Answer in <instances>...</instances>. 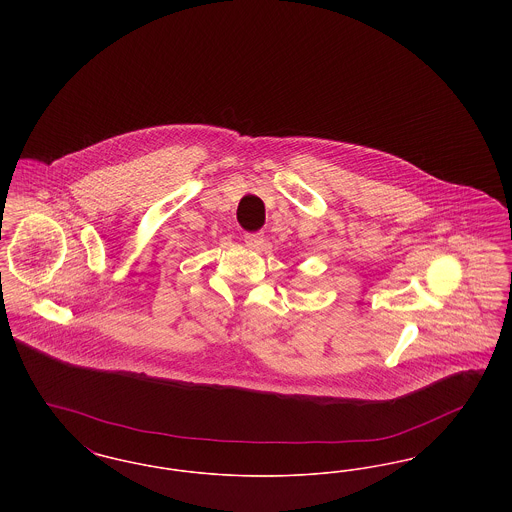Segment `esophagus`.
<instances>
[{
  "instance_id": "1",
  "label": "esophagus",
  "mask_w": 512,
  "mask_h": 512,
  "mask_svg": "<svg viewBox=\"0 0 512 512\" xmlns=\"http://www.w3.org/2000/svg\"><path fill=\"white\" fill-rule=\"evenodd\" d=\"M244 242L249 249H253V251H263V247H265V238H263V234H257V232H249V234H245Z\"/></svg>"
}]
</instances>
